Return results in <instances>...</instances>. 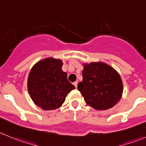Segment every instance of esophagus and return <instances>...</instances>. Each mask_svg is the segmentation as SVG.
Returning <instances> with one entry per match:
<instances>
[{"mask_svg":"<svg viewBox=\"0 0 146 146\" xmlns=\"http://www.w3.org/2000/svg\"><path fill=\"white\" fill-rule=\"evenodd\" d=\"M73 85H74V86H75V87L77 88V86H78V81H75L74 83H73Z\"/></svg>","mask_w":146,"mask_h":146,"instance_id":"34e87169","label":"esophagus"}]
</instances>
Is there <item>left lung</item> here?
<instances>
[{
  "label": "left lung",
  "instance_id": "obj_1",
  "mask_svg": "<svg viewBox=\"0 0 146 146\" xmlns=\"http://www.w3.org/2000/svg\"><path fill=\"white\" fill-rule=\"evenodd\" d=\"M83 81L78 89L86 104L96 110H108L113 107L121 98L123 82L119 73L103 62L84 64Z\"/></svg>",
  "mask_w": 146,
  "mask_h": 146
}]
</instances>
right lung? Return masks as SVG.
<instances>
[{"label":"right lung","mask_w":146,"mask_h":146,"mask_svg":"<svg viewBox=\"0 0 146 146\" xmlns=\"http://www.w3.org/2000/svg\"><path fill=\"white\" fill-rule=\"evenodd\" d=\"M63 61L53 58L35 63L28 78V90L33 101L43 110L50 111L60 107L68 93L75 86L68 80L62 70Z\"/></svg>","instance_id":"right-lung-1"}]
</instances>
